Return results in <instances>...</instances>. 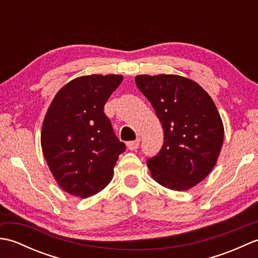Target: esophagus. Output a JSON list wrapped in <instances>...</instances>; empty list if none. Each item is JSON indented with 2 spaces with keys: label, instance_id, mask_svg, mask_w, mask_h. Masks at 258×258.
I'll return each mask as SVG.
<instances>
[{
  "label": "esophagus",
  "instance_id": "esophagus-1",
  "mask_svg": "<svg viewBox=\"0 0 258 258\" xmlns=\"http://www.w3.org/2000/svg\"><path fill=\"white\" fill-rule=\"evenodd\" d=\"M127 149L130 151H135L138 147L140 146V140H136V141H132V142H128L127 144Z\"/></svg>",
  "mask_w": 258,
  "mask_h": 258
}]
</instances>
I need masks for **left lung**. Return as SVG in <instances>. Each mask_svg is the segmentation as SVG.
Segmentation results:
<instances>
[{
	"mask_svg": "<svg viewBox=\"0 0 258 258\" xmlns=\"http://www.w3.org/2000/svg\"><path fill=\"white\" fill-rule=\"evenodd\" d=\"M135 83L164 131L161 151L147 160L152 177L169 189L191 188L211 173L223 146L215 104L196 82L179 75H138Z\"/></svg>",
	"mask_w": 258,
	"mask_h": 258,
	"instance_id": "1",
	"label": "left lung"
}]
</instances>
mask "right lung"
I'll list each match as a JSON object with an SVG mask.
<instances>
[{
	"mask_svg": "<svg viewBox=\"0 0 258 258\" xmlns=\"http://www.w3.org/2000/svg\"><path fill=\"white\" fill-rule=\"evenodd\" d=\"M122 75H86L64 85L53 98L42 126L41 145L48 168L67 193L86 199L113 177L125 144L104 113Z\"/></svg>",
	"mask_w": 258,
	"mask_h": 258,
	"instance_id": "1",
	"label": "right lung"
}]
</instances>
